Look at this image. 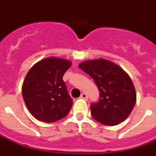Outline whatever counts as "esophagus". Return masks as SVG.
<instances>
[{
	"instance_id": "obj_1",
	"label": "esophagus",
	"mask_w": 156,
	"mask_h": 156,
	"mask_svg": "<svg viewBox=\"0 0 156 156\" xmlns=\"http://www.w3.org/2000/svg\"><path fill=\"white\" fill-rule=\"evenodd\" d=\"M80 98H81V99H87L88 96L85 93H82L81 94V95H80Z\"/></svg>"
}]
</instances>
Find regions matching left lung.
<instances>
[{
	"label": "left lung",
	"mask_w": 156,
	"mask_h": 156,
	"mask_svg": "<svg viewBox=\"0 0 156 156\" xmlns=\"http://www.w3.org/2000/svg\"><path fill=\"white\" fill-rule=\"evenodd\" d=\"M79 67L90 76L99 89V100L90 105L92 117L107 126L123 122L136 101L129 76L115 63L102 58L83 62Z\"/></svg>",
	"instance_id": "left-lung-1"
}]
</instances>
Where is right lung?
Here are the masks:
<instances>
[{"instance_id": "1", "label": "right lung", "mask_w": 156, "mask_h": 156, "mask_svg": "<svg viewBox=\"0 0 156 156\" xmlns=\"http://www.w3.org/2000/svg\"><path fill=\"white\" fill-rule=\"evenodd\" d=\"M71 66L68 60L48 57L33 66L22 85V95L36 119L54 122L68 114L73 101L62 77Z\"/></svg>"}]
</instances>
